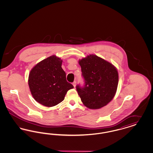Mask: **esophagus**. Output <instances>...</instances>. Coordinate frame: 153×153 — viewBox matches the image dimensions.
Wrapping results in <instances>:
<instances>
[{
    "label": "esophagus",
    "instance_id": "obj_1",
    "mask_svg": "<svg viewBox=\"0 0 153 153\" xmlns=\"http://www.w3.org/2000/svg\"><path fill=\"white\" fill-rule=\"evenodd\" d=\"M72 84H73V85L74 86V87H76V81H74L73 83H72Z\"/></svg>",
    "mask_w": 153,
    "mask_h": 153
}]
</instances>
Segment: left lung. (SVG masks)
Masks as SVG:
<instances>
[{"mask_svg": "<svg viewBox=\"0 0 153 153\" xmlns=\"http://www.w3.org/2000/svg\"><path fill=\"white\" fill-rule=\"evenodd\" d=\"M79 64L85 84L84 87L76 88L83 104L92 109L107 105L117 92L119 82L117 68L94 54L80 59Z\"/></svg>", "mask_w": 153, "mask_h": 153, "instance_id": "obj_1", "label": "left lung"}]
</instances>
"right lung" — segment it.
Returning a JSON list of instances; mask_svg holds the SVG:
<instances>
[{
	"mask_svg": "<svg viewBox=\"0 0 153 153\" xmlns=\"http://www.w3.org/2000/svg\"><path fill=\"white\" fill-rule=\"evenodd\" d=\"M62 60L53 55L39 62L30 72L28 84L33 98L44 106L51 107L62 102L74 88L66 79Z\"/></svg>",
	"mask_w": 153,
	"mask_h": 153,
	"instance_id": "right-lung-1",
	"label": "right lung"
}]
</instances>
